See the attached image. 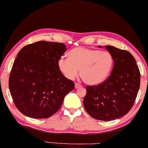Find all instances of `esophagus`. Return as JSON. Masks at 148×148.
<instances>
[{
  "mask_svg": "<svg viewBox=\"0 0 148 148\" xmlns=\"http://www.w3.org/2000/svg\"><path fill=\"white\" fill-rule=\"evenodd\" d=\"M81 87H82V86H81V84H77V83L75 84V88H81Z\"/></svg>",
  "mask_w": 148,
  "mask_h": 148,
  "instance_id": "esophagus-1",
  "label": "esophagus"
}]
</instances>
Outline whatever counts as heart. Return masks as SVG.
I'll list each match as a JSON object with an SVG mask.
<instances>
[{
  "mask_svg": "<svg viewBox=\"0 0 148 148\" xmlns=\"http://www.w3.org/2000/svg\"><path fill=\"white\" fill-rule=\"evenodd\" d=\"M113 64L114 58L110 52L79 47L68 53V59H59L58 67L69 80L75 79L80 70V76L86 84L96 86L108 77Z\"/></svg>",
  "mask_w": 148,
  "mask_h": 148,
  "instance_id": "b5f03b06",
  "label": "heart"
}]
</instances>
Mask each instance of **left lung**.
<instances>
[{
	"mask_svg": "<svg viewBox=\"0 0 148 148\" xmlns=\"http://www.w3.org/2000/svg\"><path fill=\"white\" fill-rule=\"evenodd\" d=\"M105 47L114 58L113 69L101 84L86 86L84 106L93 118L110 121L125 115L134 106L140 87V74L130 52L113 46Z\"/></svg>",
	"mask_w": 148,
	"mask_h": 148,
	"instance_id": "1",
	"label": "left lung"
}]
</instances>
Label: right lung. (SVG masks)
Here are the masks:
<instances>
[{
    "label": "right lung",
    "mask_w": 148,
    "mask_h": 148,
    "mask_svg": "<svg viewBox=\"0 0 148 148\" xmlns=\"http://www.w3.org/2000/svg\"><path fill=\"white\" fill-rule=\"evenodd\" d=\"M62 43L39 41L17 53L9 78V89L15 106L29 118H47L55 114L74 83L58 67L66 51Z\"/></svg>",
    "instance_id": "right-lung-1"
}]
</instances>
